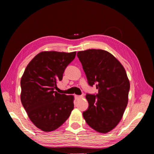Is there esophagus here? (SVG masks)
<instances>
[{
  "label": "esophagus",
  "instance_id": "34e87169",
  "mask_svg": "<svg viewBox=\"0 0 154 154\" xmlns=\"http://www.w3.org/2000/svg\"><path fill=\"white\" fill-rule=\"evenodd\" d=\"M74 97H75V99H76V100H79V99L83 98V96H78V95H75V96H74Z\"/></svg>",
  "mask_w": 154,
  "mask_h": 154
}]
</instances>
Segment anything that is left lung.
<instances>
[{"label":"left lung","mask_w":154,"mask_h":154,"mask_svg":"<svg viewBox=\"0 0 154 154\" xmlns=\"http://www.w3.org/2000/svg\"><path fill=\"white\" fill-rule=\"evenodd\" d=\"M88 84H96L98 94L86 95L88 109L83 116L96 131L105 134L122 119L128 104L130 82L125 69L114 56L101 49L79 51Z\"/></svg>","instance_id":"left-lung-1"}]
</instances>
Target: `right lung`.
Instances as JSON below:
<instances>
[{
	"instance_id": "obj_1",
	"label": "right lung",
	"mask_w": 154,
	"mask_h": 154,
	"mask_svg": "<svg viewBox=\"0 0 154 154\" xmlns=\"http://www.w3.org/2000/svg\"><path fill=\"white\" fill-rule=\"evenodd\" d=\"M76 53L43 51L32 59L22 76V104L32 123L44 132L60 127L74 109V96L54 89Z\"/></svg>"
}]
</instances>
